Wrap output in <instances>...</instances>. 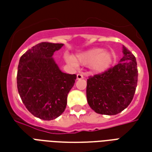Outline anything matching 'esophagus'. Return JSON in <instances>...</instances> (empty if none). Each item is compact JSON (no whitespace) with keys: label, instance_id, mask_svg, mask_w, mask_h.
I'll list each match as a JSON object with an SVG mask.
<instances>
[{"label":"esophagus","instance_id":"34e87169","mask_svg":"<svg viewBox=\"0 0 152 152\" xmlns=\"http://www.w3.org/2000/svg\"><path fill=\"white\" fill-rule=\"evenodd\" d=\"M76 79L77 80L84 79V76H83L82 74H77V75H76Z\"/></svg>","mask_w":152,"mask_h":152}]
</instances>
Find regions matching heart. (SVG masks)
<instances>
[{
	"label": "heart",
	"mask_w": 152,
	"mask_h": 152,
	"mask_svg": "<svg viewBox=\"0 0 152 152\" xmlns=\"http://www.w3.org/2000/svg\"><path fill=\"white\" fill-rule=\"evenodd\" d=\"M65 59L74 66H77V63L84 66L89 65L90 69L94 73H102L107 71L111 66L114 59V54L109 50L94 48L78 53L75 58L66 55Z\"/></svg>",
	"instance_id": "1"
}]
</instances>
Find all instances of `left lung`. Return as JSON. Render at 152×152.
I'll use <instances>...</instances> for the list:
<instances>
[{"instance_id":"1","label":"left lung","mask_w":152,"mask_h":152,"mask_svg":"<svg viewBox=\"0 0 152 152\" xmlns=\"http://www.w3.org/2000/svg\"><path fill=\"white\" fill-rule=\"evenodd\" d=\"M122 50L123 57L117 65L87 80V102L96 113L118 114L134 98L137 83V62L126 47L123 45Z\"/></svg>"}]
</instances>
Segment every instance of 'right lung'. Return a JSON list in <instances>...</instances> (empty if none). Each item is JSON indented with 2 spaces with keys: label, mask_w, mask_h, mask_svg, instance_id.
I'll return each mask as SVG.
<instances>
[{
  "label": "right lung",
  "mask_w": 152,
  "mask_h": 152,
  "mask_svg": "<svg viewBox=\"0 0 152 152\" xmlns=\"http://www.w3.org/2000/svg\"><path fill=\"white\" fill-rule=\"evenodd\" d=\"M63 44L41 42L23 54L19 59L17 87L22 101L34 116L51 121L62 115L67 94L76 75L63 72L53 58Z\"/></svg>",
  "instance_id": "1"
}]
</instances>
